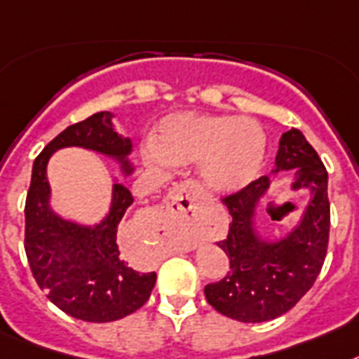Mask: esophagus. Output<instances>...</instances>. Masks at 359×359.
Returning a JSON list of instances; mask_svg holds the SVG:
<instances>
[{
	"instance_id": "obj_1",
	"label": "esophagus",
	"mask_w": 359,
	"mask_h": 359,
	"mask_svg": "<svg viewBox=\"0 0 359 359\" xmlns=\"http://www.w3.org/2000/svg\"><path fill=\"white\" fill-rule=\"evenodd\" d=\"M198 203H200V189L196 183H177L168 194L167 220L177 222V224L192 220L198 215Z\"/></svg>"
}]
</instances>
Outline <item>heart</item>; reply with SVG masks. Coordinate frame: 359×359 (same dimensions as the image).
I'll use <instances>...</instances> for the list:
<instances>
[{
    "instance_id": "1",
    "label": "heart",
    "mask_w": 359,
    "mask_h": 359,
    "mask_svg": "<svg viewBox=\"0 0 359 359\" xmlns=\"http://www.w3.org/2000/svg\"><path fill=\"white\" fill-rule=\"evenodd\" d=\"M264 150V132L255 121L180 111L158 124L144 158L152 165L200 163L207 185L218 192H233L257 176Z\"/></svg>"
}]
</instances>
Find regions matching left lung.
Wrapping results in <instances>:
<instances>
[{"label":"left lung","instance_id":"obj_1","mask_svg":"<svg viewBox=\"0 0 359 359\" xmlns=\"http://www.w3.org/2000/svg\"><path fill=\"white\" fill-rule=\"evenodd\" d=\"M288 170H295L290 189H306L310 198L295 227L283 238H262L255 227L271 177H259L224 198L233 220L227 238L218 245L229 257V273L207 284L205 299L236 321L262 323L286 313L312 288L325 262L330 231L328 174L318 152L295 128L283 133L271 176Z\"/></svg>","mask_w":359,"mask_h":359}]
</instances>
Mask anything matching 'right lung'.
<instances>
[{
  "label": "right lung",
  "mask_w": 359,
  "mask_h": 359,
  "mask_svg": "<svg viewBox=\"0 0 359 359\" xmlns=\"http://www.w3.org/2000/svg\"><path fill=\"white\" fill-rule=\"evenodd\" d=\"M79 147L115 159L124 176L133 172L130 139L114 128V114L99 111L71 124L47 144L32 165L25 201V253L38 286L67 316L88 323L123 319L143 306L156 271L139 273L119 250V226L133 203L119 182L111 187L108 215L95 226L66 220L51 209L47 163L60 148Z\"/></svg>",
  "instance_id": "add662e5"
}]
</instances>
